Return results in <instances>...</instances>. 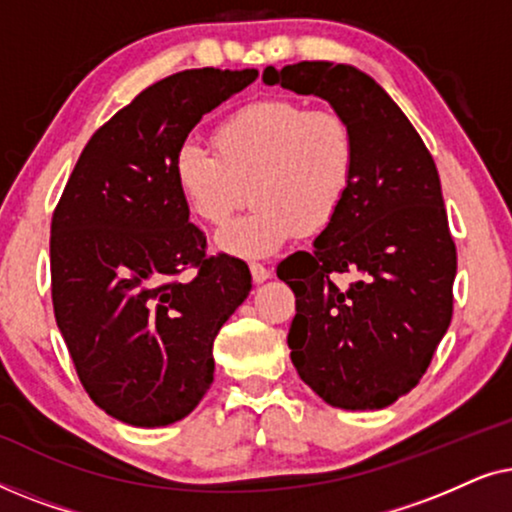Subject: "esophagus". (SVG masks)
Masks as SVG:
<instances>
[{
  "label": "esophagus",
  "instance_id": "34e87169",
  "mask_svg": "<svg viewBox=\"0 0 512 512\" xmlns=\"http://www.w3.org/2000/svg\"><path fill=\"white\" fill-rule=\"evenodd\" d=\"M249 270H251V277H254L256 284H261V282H265V279L272 277V270L265 268V265H261V263H251Z\"/></svg>",
  "mask_w": 512,
  "mask_h": 512
}]
</instances>
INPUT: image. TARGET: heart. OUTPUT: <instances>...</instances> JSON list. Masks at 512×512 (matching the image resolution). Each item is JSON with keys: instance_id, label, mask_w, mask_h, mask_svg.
<instances>
[{"instance_id": "b5f03b06", "label": "heart", "mask_w": 512, "mask_h": 512, "mask_svg": "<svg viewBox=\"0 0 512 512\" xmlns=\"http://www.w3.org/2000/svg\"><path fill=\"white\" fill-rule=\"evenodd\" d=\"M214 149L186 139L174 177L193 214L223 226L244 202L254 209L221 230L219 247L265 258L300 230L321 233L338 219L356 179V142L345 118L291 100L249 104L214 132Z\"/></svg>"}]
</instances>
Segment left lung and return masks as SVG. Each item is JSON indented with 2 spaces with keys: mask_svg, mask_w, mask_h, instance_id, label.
<instances>
[{
  "mask_svg": "<svg viewBox=\"0 0 512 512\" xmlns=\"http://www.w3.org/2000/svg\"><path fill=\"white\" fill-rule=\"evenodd\" d=\"M263 81L326 100L356 142L347 205L312 251L277 265L296 293L291 361L333 408H387L417 387L452 321L457 247L436 163L408 116L361 69L298 62L265 67ZM335 274L355 282L338 287Z\"/></svg>",
  "mask_w": 512,
  "mask_h": 512,
  "instance_id": "1",
  "label": "left lung"
}]
</instances>
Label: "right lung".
<instances>
[{"instance_id":"obj_1","label":"right lung","mask_w":512,"mask_h":512,"mask_svg":"<svg viewBox=\"0 0 512 512\" xmlns=\"http://www.w3.org/2000/svg\"><path fill=\"white\" fill-rule=\"evenodd\" d=\"M256 76L186 69L142 90L90 137L53 212L55 321L83 389L125 424L191 415L214 382V338L251 291L247 263L205 254L174 158ZM188 267L199 272L184 283Z\"/></svg>"}]
</instances>
